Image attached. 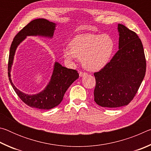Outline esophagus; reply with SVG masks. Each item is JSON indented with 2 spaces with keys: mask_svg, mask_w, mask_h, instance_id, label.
<instances>
[{
  "mask_svg": "<svg viewBox=\"0 0 151 151\" xmlns=\"http://www.w3.org/2000/svg\"><path fill=\"white\" fill-rule=\"evenodd\" d=\"M86 75H87V73H84V72H80V73H79V76H80V77H83V76H86Z\"/></svg>",
  "mask_w": 151,
  "mask_h": 151,
  "instance_id": "1",
  "label": "esophagus"
}]
</instances>
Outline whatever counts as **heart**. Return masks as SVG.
<instances>
[{
  "mask_svg": "<svg viewBox=\"0 0 151 151\" xmlns=\"http://www.w3.org/2000/svg\"><path fill=\"white\" fill-rule=\"evenodd\" d=\"M114 49L113 39L108 35L84 34L76 36L64 48L62 55L68 61L76 58L82 60L84 67L88 70L102 69L109 62Z\"/></svg>",
  "mask_w": 151,
  "mask_h": 151,
  "instance_id": "1",
  "label": "heart"
}]
</instances>
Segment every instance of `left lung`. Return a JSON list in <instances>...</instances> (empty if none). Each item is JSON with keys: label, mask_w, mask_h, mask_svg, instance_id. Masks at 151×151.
I'll return each mask as SVG.
<instances>
[{"label": "left lung", "mask_w": 151, "mask_h": 151, "mask_svg": "<svg viewBox=\"0 0 151 151\" xmlns=\"http://www.w3.org/2000/svg\"><path fill=\"white\" fill-rule=\"evenodd\" d=\"M119 50L103 68L94 74V101L116 108L127 105L139 88L146 73V60L140 39L134 32L118 24Z\"/></svg>", "instance_id": "8db88e82"}]
</instances>
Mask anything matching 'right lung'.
Returning <instances> with one entry per match:
<instances>
[{"instance_id": "obj_1", "label": "right lung", "mask_w": 151, "mask_h": 151, "mask_svg": "<svg viewBox=\"0 0 151 151\" xmlns=\"http://www.w3.org/2000/svg\"><path fill=\"white\" fill-rule=\"evenodd\" d=\"M57 24L45 19L32 20L15 36L10 48L8 75L12 88L19 98L32 108L49 110L58 106L63 101V96L68 87L78 78L76 70L63 66L55 61L49 82L46 87L40 93L33 94L24 93L18 89L11 79V70L13 65L14 55L17 48L27 37H41L52 39Z\"/></svg>"}]
</instances>
